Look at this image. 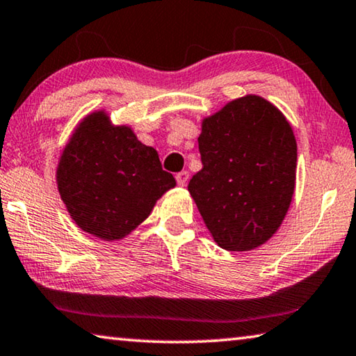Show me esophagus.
I'll return each instance as SVG.
<instances>
[{
  "mask_svg": "<svg viewBox=\"0 0 356 356\" xmlns=\"http://www.w3.org/2000/svg\"><path fill=\"white\" fill-rule=\"evenodd\" d=\"M176 180H177V184L180 185V187H185V185H187V182H188V172L187 171L179 172L176 176Z\"/></svg>",
  "mask_w": 356,
  "mask_h": 356,
  "instance_id": "34e87169",
  "label": "esophagus"
}]
</instances>
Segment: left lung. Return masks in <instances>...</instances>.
<instances>
[{"instance_id":"left-lung-1","label":"left lung","mask_w":356,"mask_h":356,"mask_svg":"<svg viewBox=\"0 0 356 356\" xmlns=\"http://www.w3.org/2000/svg\"><path fill=\"white\" fill-rule=\"evenodd\" d=\"M198 145L202 169L188 191L216 244L228 252L263 245L295 193L298 145L290 122L268 99L245 95L202 118Z\"/></svg>"}]
</instances>
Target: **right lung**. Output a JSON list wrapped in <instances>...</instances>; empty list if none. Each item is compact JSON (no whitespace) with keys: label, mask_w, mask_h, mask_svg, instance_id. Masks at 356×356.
I'll return each instance as SVG.
<instances>
[{"label":"right lung","mask_w":356,"mask_h":356,"mask_svg":"<svg viewBox=\"0 0 356 356\" xmlns=\"http://www.w3.org/2000/svg\"><path fill=\"white\" fill-rule=\"evenodd\" d=\"M61 201L79 228L101 241H120L176 187L158 152L129 125H114L106 109L87 114L61 150L55 171Z\"/></svg>","instance_id":"obj_1"}]
</instances>
